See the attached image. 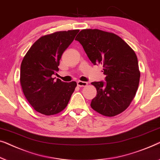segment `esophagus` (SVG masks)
<instances>
[{
  "label": "esophagus",
  "instance_id": "34e87169",
  "mask_svg": "<svg viewBox=\"0 0 160 160\" xmlns=\"http://www.w3.org/2000/svg\"><path fill=\"white\" fill-rule=\"evenodd\" d=\"M77 84L79 87H85L86 86V85H88V82H84V81H78L77 82Z\"/></svg>",
  "mask_w": 160,
  "mask_h": 160
}]
</instances>
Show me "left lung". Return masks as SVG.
Returning <instances> with one entry per match:
<instances>
[{"label":"left lung","instance_id":"left-lung-1","mask_svg":"<svg viewBox=\"0 0 160 160\" xmlns=\"http://www.w3.org/2000/svg\"><path fill=\"white\" fill-rule=\"evenodd\" d=\"M75 40L94 65H102L106 76L105 81L91 82L97 91L92 109L107 117L125 111L136 96L140 80L136 53L118 35L97 29L81 30Z\"/></svg>","mask_w":160,"mask_h":160}]
</instances>
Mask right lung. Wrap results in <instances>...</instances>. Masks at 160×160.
<instances>
[{"instance_id": "right-lung-1", "label": "right lung", "mask_w": 160, "mask_h": 160, "mask_svg": "<svg viewBox=\"0 0 160 160\" xmlns=\"http://www.w3.org/2000/svg\"><path fill=\"white\" fill-rule=\"evenodd\" d=\"M79 30L60 31L40 38L24 56L20 82L27 100L35 111L45 115L62 112L68 104L77 82L52 78L58 71L62 53Z\"/></svg>"}]
</instances>
